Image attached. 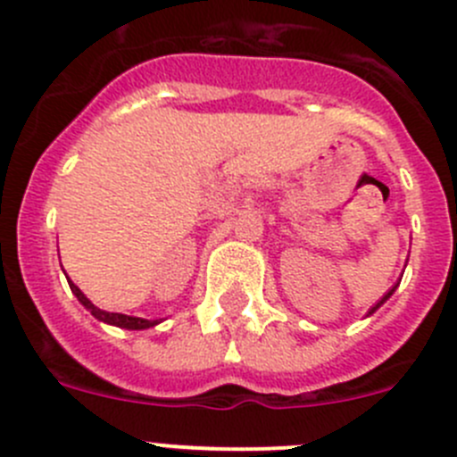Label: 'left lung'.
<instances>
[{"label": "left lung", "instance_id": "8db88e82", "mask_svg": "<svg viewBox=\"0 0 457 457\" xmlns=\"http://www.w3.org/2000/svg\"><path fill=\"white\" fill-rule=\"evenodd\" d=\"M397 286H400V283H395V286H393V287H391V290H388V292H386V295H384V296H382V299H379V301H378V303H375V305H373V308H370V310H369V314H373V312H375V310H378V308H379V305H382V303H384V301H386V299H388V296H391V295H393V292H395V290H397Z\"/></svg>", "mask_w": 457, "mask_h": 457}]
</instances>
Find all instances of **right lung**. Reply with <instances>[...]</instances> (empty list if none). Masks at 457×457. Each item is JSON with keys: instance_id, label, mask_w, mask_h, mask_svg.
<instances>
[{"instance_id": "1", "label": "right lung", "mask_w": 457, "mask_h": 457, "mask_svg": "<svg viewBox=\"0 0 457 457\" xmlns=\"http://www.w3.org/2000/svg\"><path fill=\"white\" fill-rule=\"evenodd\" d=\"M66 281H69L71 286V292H73L75 296H78L79 303L84 305V308L88 310V312L93 314L96 319H100V321L104 323H111V326H118V328H127V330H145V328H152L156 326V323H161L158 319H140V317H129V314H120V312H106V310H100L97 305H93L91 301L84 296V292L79 290L78 286H75L73 281H71L69 277H66Z\"/></svg>"}]
</instances>
